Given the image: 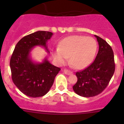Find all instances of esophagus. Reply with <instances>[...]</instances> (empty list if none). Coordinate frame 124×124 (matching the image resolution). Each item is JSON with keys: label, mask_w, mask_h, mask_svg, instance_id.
Listing matches in <instances>:
<instances>
[{"label": "esophagus", "mask_w": 124, "mask_h": 124, "mask_svg": "<svg viewBox=\"0 0 124 124\" xmlns=\"http://www.w3.org/2000/svg\"><path fill=\"white\" fill-rule=\"evenodd\" d=\"M63 72H64V74H67V75H70V74H72V72L70 71V70H64V71H63Z\"/></svg>", "instance_id": "obj_1"}]
</instances>
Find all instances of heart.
Returning <instances> with one entry per match:
<instances>
[{"mask_svg": "<svg viewBox=\"0 0 124 124\" xmlns=\"http://www.w3.org/2000/svg\"><path fill=\"white\" fill-rule=\"evenodd\" d=\"M97 47V42L93 37L69 36L60 41L59 47L53 50L52 54L58 64L66 63L70 56V63L73 66L83 69L93 61Z\"/></svg>", "mask_w": 124, "mask_h": 124, "instance_id": "heart-1", "label": "heart"}]
</instances>
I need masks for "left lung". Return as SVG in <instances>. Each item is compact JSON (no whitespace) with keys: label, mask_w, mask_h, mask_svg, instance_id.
Masks as SVG:
<instances>
[{"label":"left lung","mask_w":124,"mask_h":124,"mask_svg":"<svg viewBox=\"0 0 124 124\" xmlns=\"http://www.w3.org/2000/svg\"><path fill=\"white\" fill-rule=\"evenodd\" d=\"M99 44V51L91 65L76 73L78 81L73 89L79 96L94 97L104 90L115 71L113 50L102 38L94 35Z\"/></svg>","instance_id":"1"}]
</instances>
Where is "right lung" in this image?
Instances as JSON below:
<instances>
[{"label": "right lung", "mask_w": 124, "mask_h": 124, "mask_svg": "<svg viewBox=\"0 0 124 124\" xmlns=\"http://www.w3.org/2000/svg\"><path fill=\"white\" fill-rule=\"evenodd\" d=\"M53 33L38 31L25 36L15 47L10 61L12 78L24 94L31 97H41L50 91L61 69L53 65L46 58L41 63H35L30 51L36 46L44 47L50 53L46 43Z\"/></svg>", "instance_id": "right-lung-1"}]
</instances>
